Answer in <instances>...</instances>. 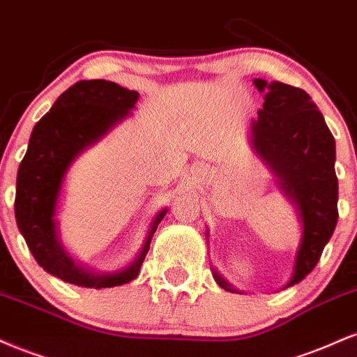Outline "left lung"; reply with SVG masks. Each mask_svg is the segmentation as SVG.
Instances as JSON below:
<instances>
[{"label": "left lung", "mask_w": 357, "mask_h": 357, "mask_svg": "<svg viewBox=\"0 0 357 357\" xmlns=\"http://www.w3.org/2000/svg\"><path fill=\"white\" fill-rule=\"evenodd\" d=\"M254 85L266 96L250 127V144L278 177L279 188L296 205L303 222L294 272L286 284L291 287L312 272L336 229V142L304 90L262 78H255ZM213 279L225 291L238 292L217 271Z\"/></svg>", "instance_id": "1"}]
</instances>
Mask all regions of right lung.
Masks as SVG:
<instances>
[{
	"mask_svg": "<svg viewBox=\"0 0 357 357\" xmlns=\"http://www.w3.org/2000/svg\"><path fill=\"white\" fill-rule=\"evenodd\" d=\"M138 93L107 79H82L63 91L38 121L16 178L15 215L33 257L48 274L79 287H115L133 280L150 249L155 230L165 217L155 215L137 259L123 271L95 274L78 266L63 249L56 213L63 180L75 158L127 119Z\"/></svg>",
	"mask_w": 357,
	"mask_h": 357,
	"instance_id": "right-lung-1",
	"label": "right lung"
}]
</instances>
